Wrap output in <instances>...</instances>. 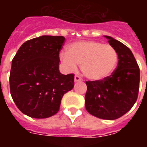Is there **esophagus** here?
Returning a JSON list of instances; mask_svg holds the SVG:
<instances>
[{
  "label": "esophagus",
  "mask_w": 147,
  "mask_h": 147,
  "mask_svg": "<svg viewBox=\"0 0 147 147\" xmlns=\"http://www.w3.org/2000/svg\"><path fill=\"white\" fill-rule=\"evenodd\" d=\"M80 81H82V78L80 76H75V82H80Z\"/></svg>",
  "instance_id": "1"
}]
</instances>
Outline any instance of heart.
Instances as JSON below:
<instances>
[{"mask_svg": "<svg viewBox=\"0 0 147 147\" xmlns=\"http://www.w3.org/2000/svg\"><path fill=\"white\" fill-rule=\"evenodd\" d=\"M60 57L70 71H75L78 64H81L84 76L92 81H102L109 78L118 62L117 53L112 45L93 40L71 43L68 51L61 52Z\"/></svg>", "mask_w": 147, "mask_h": 147, "instance_id": "b5f03b06", "label": "heart"}]
</instances>
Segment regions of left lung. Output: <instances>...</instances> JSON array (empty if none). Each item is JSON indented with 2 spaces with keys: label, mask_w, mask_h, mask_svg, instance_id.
<instances>
[{
  "label": "left lung",
  "mask_w": 147,
  "mask_h": 147,
  "mask_svg": "<svg viewBox=\"0 0 147 147\" xmlns=\"http://www.w3.org/2000/svg\"><path fill=\"white\" fill-rule=\"evenodd\" d=\"M118 55V64L110 76L102 81H88L85 106L93 116L116 120L127 113L136 103L140 71L134 55L122 42L105 36Z\"/></svg>",
  "instance_id": "1"
}]
</instances>
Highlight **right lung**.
<instances>
[{
    "label": "right lung",
    "instance_id": "obj_1",
    "mask_svg": "<svg viewBox=\"0 0 147 147\" xmlns=\"http://www.w3.org/2000/svg\"><path fill=\"white\" fill-rule=\"evenodd\" d=\"M63 36L42 35L24 42L11 61V98L18 109L32 118L53 116L61 99L74 86V75L59 71Z\"/></svg>",
    "mask_w": 147,
    "mask_h": 147
}]
</instances>
